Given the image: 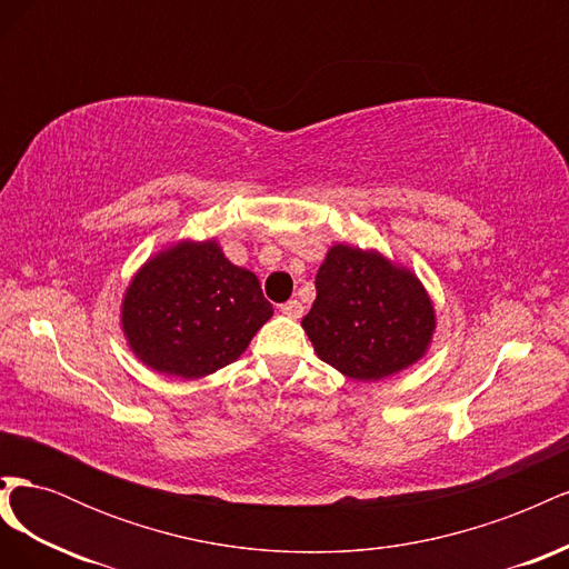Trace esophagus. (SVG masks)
<instances>
[{"label": "esophagus", "mask_w": 569, "mask_h": 569, "mask_svg": "<svg viewBox=\"0 0 569 569\" xmlns=\"http://www.w3.org/2000/svg\"><path fill=\"white\" fill-rule=\"evenodd\" d=\"M280 313L282 316H287V318H295V320H299L301 316H303V306L295 299V301H287V303H282L280 306Z\"/></svg>", "instance_id": "1"}]
</instances>
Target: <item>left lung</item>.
Listing matches in <instances>:
<instances>
[{"label": "left lung", "mask_w": 569, "mask_h": 569, "mask_svg": "<svg viewBox=\"0 0 569 569\" xmlns=\"http://www.w3.org/2000/svg\"><path fill=\"white\" fill-rule=\"evenodd\" d=\"M301 320L320 360L356 382H377L422 360L437 332L429 291L408 266L377 249L332 244Z\"/></svg>", "instance_id": "8db88e82"}]
</instances>
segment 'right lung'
<instances>
[{
  "mask_svg": "<svg viewBox=\"0 0 569 569\" xmlns=\"http://www.w3.org/2000/svg\"><path fill=\"white\" fill-rule=\"evenodd\" d=\"M272 318L261 282L216 239H180L137 268L120 301L128 349L149 370L201 380L242 356Z\"/></svg>",
  "mask_w": 569,
  "mask_h": 569,
  "instance_id": "obj_1",
  "label": "right lung"
}]
</instances>
